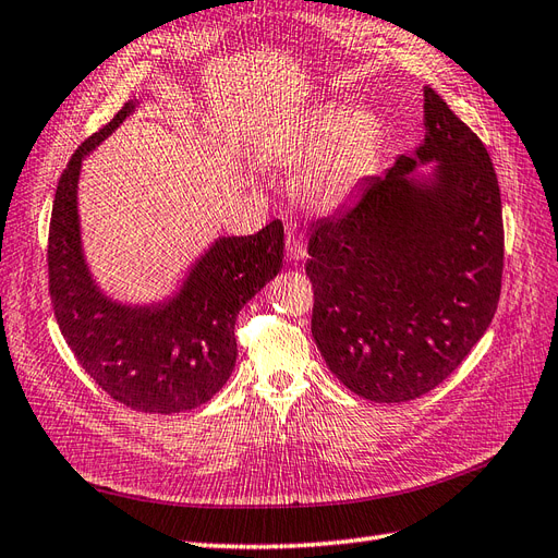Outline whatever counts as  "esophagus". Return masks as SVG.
I'll return each instance as SVG.
<instances>
[{
    "label": "esophagus",
    "mask_w": 558,
    "mask_h": 558,
    "mask_svg": "<svg viewBox=\"0 0 558 558\" xmlns=\"http://www.w3.org/2000/svg\"><path fill=\"white\" fill-rule=\"evenodd\" d=\"M284 254H288L290 262H302L306 256V245L302 233H296L294 228L288 231V242H284Z\"/></svg>",
    "instance_id": "obj_1"
}]
</instances>
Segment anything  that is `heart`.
Returning <instances> with one entry per match:
<instances>
[{
	"mask_svg": "<svg viewBox=\"0 0 558 558\" xmlns=\"http://www.w3.org/2000/svg\"><path fill=\"white\" fill-rule=\"evenodd\" d=\"M379 124L365 110L323 104L299 118L274 146L268 160L302 167L296 195L316 211H335L359 189L375 162Z\"/></svg>",
	"mask_w": 558,
	"mask_h": 558,
	"instance_id": "1",
	"label": "heart"
}]
</instances>
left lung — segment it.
<instances>
[{
	"instance_id": "8db88e82",
	"label": "left lung",
	"mask_w": 558,
	"mask_h": 558,
	"mask_svg": "<svg viewBox=\"0 0 558 558\" xmlns=\"http://www.w3.org/2000/svg\"><path fill=\"white\" fill-rule=\"evenodd\" d=\"M308 254L311 332L332 375L375 403L432 391L499 302L502 197L488 150L424 87V141L313 226Z\"/></svg>"
}]
</instances>
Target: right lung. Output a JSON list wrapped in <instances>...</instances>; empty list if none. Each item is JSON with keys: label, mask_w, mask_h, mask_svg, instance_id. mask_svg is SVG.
Instances as JSON below:
<instances>
[{"label": "right lung", "mask_w": 558, "mask_h": 558, "mask_svg": "<svg viewBox=\"0 0 558 558\" xmlns=\"http://www.w3.org/2000/svg\"><path fill=\"white\" fill-rule=\"evenodd\" d=\"M138 106L126 101L70 157L53 197L49 290L61 335L98 387L132 410L171 415L207 403L231 377L238 313L278 276L284 233L270 221L254 235H219L155 302L108 294L84 252L80 174L84 157Z\"/></svg>", "instance_id": "obj_1"}]
</instances>
